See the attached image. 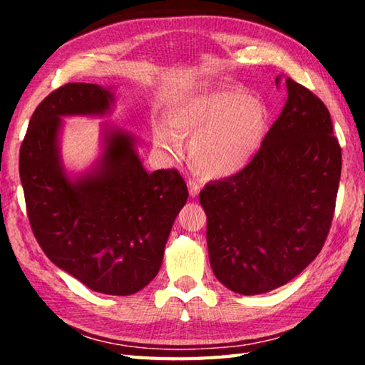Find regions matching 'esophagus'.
I'll return each instance as SVG.
<instances>
[{
	"label": "esophagus",
	"instance_id": "1",
	"mask_svg": "<svg viewBox=\"0 0 365 365\" xmlns=\"http://www.w3.org/2000/svg\"><path fill=\"white\" fill-rule=\"evenodd\" d=\"M188 188H190V196L195 197L197 193H200V185H197L195 180L188 182Z\"/></svg>",
	"mask_w": 365,
	"mask_h": 365
}]
</instances>
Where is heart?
<instances>
[{
  "mask_svg": "<svg viewBox=\"0 0 365 365\" xmlns=\"http://www.w3.org/2000/svg\"><path fill=\"white\" fill-rule=\"evenodd\" d=\"M169 127L154 128L156 145L172 154L180 138L190 141V164L206 178L237 174L251 163L267 138L270 113L262 101L240 88L190 96L168 114Z\"/></svg>",
  "mask_w": 365,
  "mask_h": 365,
  "instance_id": "heart-1",
  "label": "heart"
}]
</instances>
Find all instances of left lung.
I'll return each instance as SVG.
<instances>
[{"label": "left lung", "mask_w": 365, "mask_h": 365, "mask_svg": "<svg viewBox=\"0 0 365 365\" xmlns=\"http://www.w3.org/2000/svg\"><path fill=\"white\" fill-rule=\"evenodd\" d=\"M275 82L288 98L261 150L200 193L214 275L246 296L285 285L317 257L341 175V148L322 100L289 77Z\"/></svg>", "instance_id": "obj_1"}]
</instances>
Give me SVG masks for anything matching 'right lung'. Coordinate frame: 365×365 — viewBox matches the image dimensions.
Masks as SVG:
<instances>
[{"instance_id": "add662e5", "label": "right lung", "mask_w": 365, "mask_h": 365, "mask_svg": "<svg viewBox=\"0 0 365 365\" xmlns=\"http://www.w3.org/2000/svg\"><path fill=\"white\" fill-rule=\"evenodd\" d=\"M113 103L95 83L49 93L29 122L19 172L30 227L49 261L93 292L127 296L158 275L188 188L175 169L146 172L135 138L114 127L93 169L76 180L66 174L61 117L104 115Z\"/></svg>"}]
</instances>
